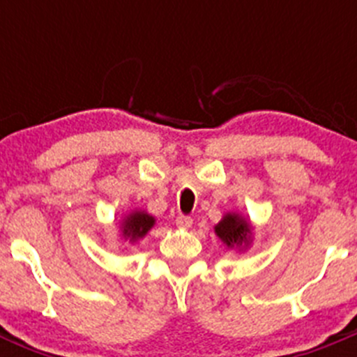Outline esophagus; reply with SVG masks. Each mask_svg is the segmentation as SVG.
Listing matches in <instances>:
<instances>
[{
	"mask_svg": "<svg viewBox=\"0 0 357 357\" xmlns=\"http://www.w3.org/2000/svg\"><path fill=\"white\" fill-rule=\"evenodd\" d=\"M192 225H193V219L188 218V215H178V218H176V226H178V228L188 229L192 228Z\"/></svg>",
	"mask_w": 357,
	"mask_h": 357,
	"instance_id": "34e87169",
	"label": "esophagus"
}]
</instances>
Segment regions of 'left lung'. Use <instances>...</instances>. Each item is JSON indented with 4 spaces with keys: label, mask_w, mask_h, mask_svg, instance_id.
I'll use <instances>...</instances> for the list:
<instances>
[{
    "label": "left lung",
    "mask_w": 357,
    "mask_h": 357,
    "mask_svg": "<svg viewBox=\"0 0 357 357\" xmlns=\"http://www.w3.org/2000/svg\"><path fill=\"white\" fill-rule=\"evenodd\" d=\"M214 231L226 247L238 252L247 250L254 238V228L250 221L238 212H226L221 221L214 226Z\"/></svg>",
    "instance_id": "obj_1"
}]
</instances>
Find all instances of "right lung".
Returning <instances> with one entry per match:
<instances>
[{"label": "right lung", "mask_w": 357, "mask_h": 357, "mask_svg": "<svg viewBox=\"0 0 357 357\" xmlns=\"http://www.w3.org/2000/svg\"><path fill=\"white\" fill-rule=\"evenodd\" d=\"M153 225H155V218L152 214L142 211V208H136L121 221V238L132 245L143 236H146V233L153 228Z\"/></svg>", "instance_id": "1"}]
</instances>
